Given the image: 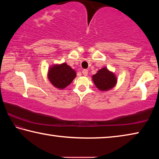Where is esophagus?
Listing matches in <instances>:
<instances>
[{"label":"esophagus","mask_w":159,"mask_h":159,"mask_svg":"<svg viewBox=\"0 0 159 159\" xmlns=\"http://www.w3.org/2000/svg\"><path fill=\"white\" fill-rule=\"evenodd\" d=\"M82 73H83V75H84V76H87L88 74V69H83Z\"/></svg>","instance_id":"34e87169"}]
</instances>
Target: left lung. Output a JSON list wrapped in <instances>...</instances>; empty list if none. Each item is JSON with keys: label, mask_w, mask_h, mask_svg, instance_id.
I'll use <instances>...</instances> for the list:
<instances>
[{"label": "left lung", "mask_w": 159, "mask_h": 159, "mask_svg": "<svg viewBox=\"0 0 159 159\" xmlns=\"http://www.w3.org/2000/svg\"><path fill=\"white\" fill-rule=\"evenodd\" d=\"M93 80L97 88L101 91L111 90L117 83L116 76L113 72L104 67L93 76Z\"/></svg>", "instance_id": "1"}]
</instances>
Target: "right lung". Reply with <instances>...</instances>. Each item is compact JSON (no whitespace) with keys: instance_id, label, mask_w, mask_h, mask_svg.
<instances>
[{"instance_id":"obj_1","label":"right lung","mask_w":159,"mask_h":159,"mask_svg":"<svg viewBox=\"0 0 159 159\" xmlns=\"http://www.w3.org/2000/svg\"><path fill=\"white\" fill-rule=\"evenodd\" d=\"M74 69L66 63L54 64L48 69V78L50 83L59 89H64L76 78Z\"/></svg>"}]
</instances>
